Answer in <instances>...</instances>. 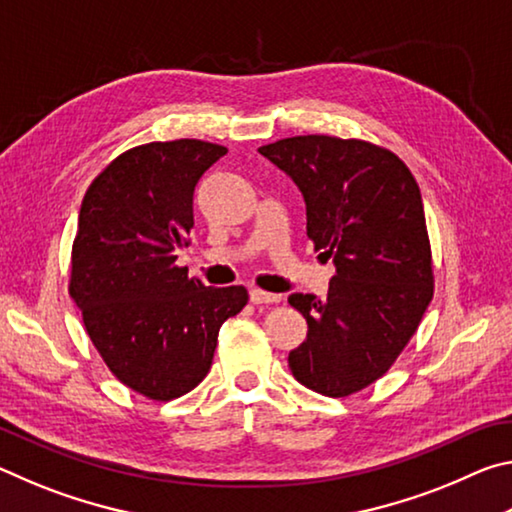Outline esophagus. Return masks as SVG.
I'll return each mask as SVG.
<instances>
[{
	"label": "esophagus",
	"mask_w": 512,
	"mask_h": 512,
	"mask_svg": "<svg viewBox=\"0 0 512 512\" xmlns=\"http://www.w3.org/2000/svg\"><path fill=\"white\" fill-rule=\"evenodd\" d=\"M282 296H277V293H268L262 289H250V302L253 305H275V302H280Z\"/></svg>",
	"instance_id": "esophagus-1"
}]
</instances>
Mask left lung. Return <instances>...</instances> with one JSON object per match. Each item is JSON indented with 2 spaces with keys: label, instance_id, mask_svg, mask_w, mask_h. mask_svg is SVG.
<instances>
[{
  "label": "left lung",
  "instance_id": "8db88e82",
  "mask_svg": "<svg viewBox=\"0 0 512 512\" xmlns=\"http://www.w3.org/2000/svg\"><path fill=\"white\" fill-rule=\"evenodd\" d=\"M305 196L307 237L336 275L325 300L293 293L307 339L289 352L302 386L348 397L384 377L433 298L420 187L384 146L298 135L259 146Z\"/></svg>",
  "mask_w": 512,
  "mask_h": 512
}]
</instances>
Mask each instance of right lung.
I'll return each mask as SVG.
<instances>
[{
	"label": "right lung",
	"mask_w": 512,
	"mask_h": 512,
	"mask_svg": "<svg viewBox=\"0 0 512 512\" xmlns=\"http://www.w3.org/2000/svg\"><path fill=\"white\" fill-rule=\"evenodd\" d=\"M228 149L151 142L117 155L83 196L69 296L112 375L153 402L196 388L244 287H205L178 266L194 228V187Z\"/></svg>",
	"instance_id": "obj_1"
}]
</instances>
